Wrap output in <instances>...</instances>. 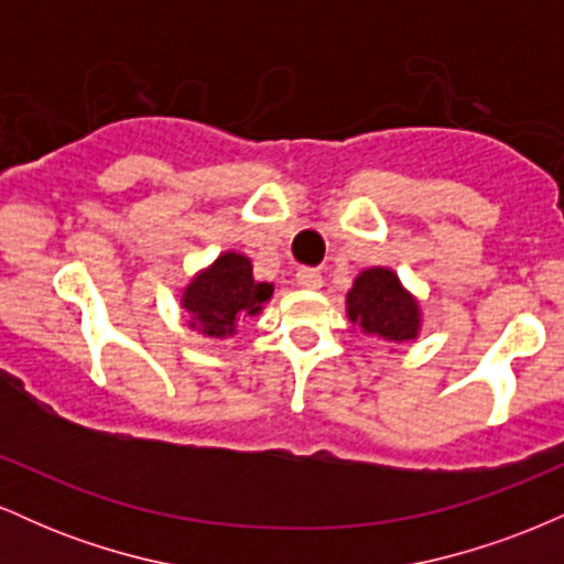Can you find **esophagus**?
<instances>
[{"mask_svg": "<svg viewBox=\"0 0 564 564\" xmlns=\"http://www.w3.org/2000/svg\"><path fill=\"white\" fill-rule=\"evenodd\" d=\"M296 286H302V289H310V291H315V289H321L323 286V275L318 273V270H313V268H302V270H296Z\"/></svg>", "mask_w": 564, "mask_h": 564, "instance_id": "esophagus-1", "label": "esophagus"}]
</instances>
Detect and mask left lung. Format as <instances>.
<instances>
[{"instance_id": "1", "label": "left lung", "mask_w": 564, "mask_h": 564, "mask_svg": "<svg viewBox=\"0 0 564 564\" xmlns=\"http://www.w3.org/2000/svg\"><path fill=\"white\" fill-rule=\"evenodd\" d=\"M347 315L366 334L387 341L416 339L422 315L419 304L387 268L364 270L347 294Z\"/></svg>"}]
</instances>
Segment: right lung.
<instances>
[{
    "label": "right lung",
    "instance_id": "add662e5",
    "mask_svg": "<svg viewBox=\"0 0 564 564\" xmlns=\"http://www.w3.org/2000/svg\"><path fill=\"white\" fill-rule=\"evenodd\" d=\"M270 296L273 283L254 281L249 257L228 251L187 283L183 307L191 313L193 328L219 339L236 334V323L260 313Z\"/></svg>",
    "mask_w": 564,
    "mask_h": 564
}]
</instances>
